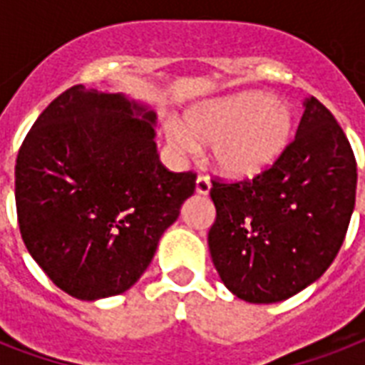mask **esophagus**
I'll return each mask as SVG.
<instances>
[{"label": "esophagus", "instance_id": "34e87169", "mask_svg": "<svg viewBox=\"0 0 365 365\" xmlns=\"http://www.w3.org/2000/svg\"><path fill=\"white\" fill-rule=\"evenodd\" d=\"M210 187H212V183H210V180H208V176H205V174H200V176L197 178V185H195V189H197V193H199V195H208V193H210Z\"/></svg>", "mask_w": 365, "mask_h": 365}]
</instances>
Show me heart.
<instances>
[{"mask_svg":"<svg viewBox=\"0 0 365 365\" xmlns=\"http://www.w3.org/2000/svg\"><path fill=\"white\" fill-rule=\"evenodd\" d=\"M294 113L265 93H242L200 106L187 115V130L168 125V142L193 155L197 142L212 143V159L229 178H252L280 159L292 142Z\"/></svg>","mask_w":365,"mask_h":365,"instance_id":"1","label":"heart"}]
</instances>
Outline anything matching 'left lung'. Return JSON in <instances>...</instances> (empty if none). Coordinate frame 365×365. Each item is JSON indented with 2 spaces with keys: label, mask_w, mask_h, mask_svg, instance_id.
<instances>
[{
  "label": "left lung",
  "mask_w": 365,
  "mask_h": 365,
  "mask_svg": "<svg viewBox=\"0 0 365 365\" xmlns=\"http://www.w3.org/2000/svg\"><path fill=\"white\" fill-rule=\"evenodd\" d=\"M356 178L339 123L307 98L297 134L274 165L252 180H212L208 246L223 284L248 303H277L322 277L345 240Z\"/></svg>",
  "instance_id": "8db88e82"
}]
</instances>
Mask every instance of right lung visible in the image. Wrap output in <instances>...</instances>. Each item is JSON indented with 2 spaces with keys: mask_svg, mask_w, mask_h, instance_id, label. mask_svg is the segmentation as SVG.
<instances>
[{
  "mask_svg": "<svg viewBox=\"0 0 365 365\" xmlns=\"http://www.w3.org/2000/svg\"><path fill=\"white\" fill-rule=\"evenodd\" d=\"M153 123V111L121 94L76 85L43 110L20 145V235L71 297L94 301L130 288L193 195L197 174L159 160Z\"/></svg>",
  "mask_w": 365,
  "mask_h": 365,
  "instance_id": "right-lung-1",
  "label": "right lung"
}]
</instances>
